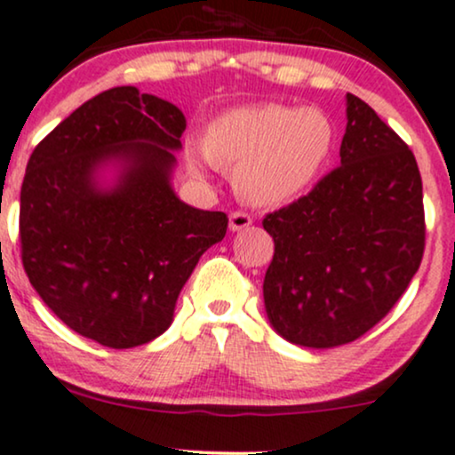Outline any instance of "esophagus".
<instances>
[{"label":"esophagus","mask_w":455,"mask_h":455,"mask_svg":"<svg viewBox=\"0 0 455 455\" xmlns=\"http://www.w3.org/2000/svg\"><path fill=\"white\" fill-rule=\"evenodd\" d=\"M251 223H253V219L249 217L247 212L229 214V229H232V232H243V229H247Z\"/></svg>","instance_id":"1"}]
</instances>
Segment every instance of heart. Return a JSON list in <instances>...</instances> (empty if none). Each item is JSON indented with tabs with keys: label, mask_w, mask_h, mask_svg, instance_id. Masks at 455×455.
I'll return each mask as SVG.
<instances>
[{
	"label": "heart",
	"mask_w": 455,
	"mask_h": 455,
	"mask_svg": "<svg viewBox=\"0 0 455 455\" xmlns=\"http://www.w3.org/2000/svg\"><path fill=\"white\" fill-rule=\"evenodd\" d=\"M335 131L324 111L305 107H236L208 126L206 144L191 155L234 167V187L255 206H282L307 188L333 150Z\"/></svg>",
	"instance_id": "obj_1"
}]
</instances>
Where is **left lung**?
<instances>
[{
  "instance_id": "8db88e82",
  "label": "left lung",
  "mask_w": 455,
  "mask_h": 455,
  "mask_svg": "<svg viewBox=\"0 0 455 455\" xmlns=\"http://www.w3.org/2000/svg\"><path fill=\"white\" fill-rule=\"evenodd\" d=\"M341 165L267 214L275 255L264 277L270 326L305 348L348 344L380 323L419 270L421 176L408 146L346 94Z\"/></svg>"
}]
</instances>
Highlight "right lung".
<instances>
[{
    "instance_id": "right-lung-1",
    "label": "right lung",
    "mask_w": 455,
    "mask_h": 455,
    "mask_svg": "<svg viewBox=\"0 0 455 455\" xmlns=\"http://www.w3.org/2000/svg\"><path fill=\"white\" fill-rule=\"evenodd\" d=\"M185 129L176 105L124 85L75 109L29 156L25 273L66 326L107 348L165 333L182 285L226 236V212L173 191Z\"/></svg>"
}]
</instances>
